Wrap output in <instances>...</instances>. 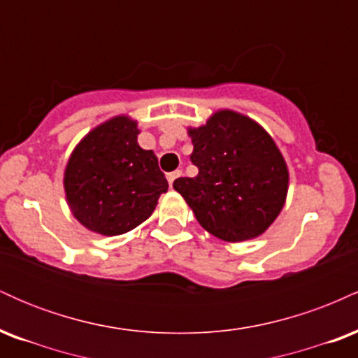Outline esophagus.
<instances>
[{
  "instance_id": "esophagus-1",
  "label": "esophagus",
  "mask_w": 358,
  "mask_h": 358,
  "mask_svg": "<svg viewBox=\"0 0 358 358\" xmlns=\"http://www.w3.org/2000/svg\"><path fill=\"white\" fill-rule=\"evenodd\" d=\"M178 176H182V170L171 171V173H168V175H166V178H168V183H170V187H173V182H175L176 178H178Z\"/></svg>"
}]
</instances>
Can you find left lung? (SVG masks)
<instances>
[{"instance_id": "1", "label": "left lung", "mask_w": 358, "mask_h": 358, "mask_svg": "<svg viewBox=\"0 0 358 358\" xmlns=\"http://www.w3.org/2000/svg\"><path fill=\"white\" fill-rule=\"evenodd\" d=\"M188 134L199 175L176 178L175 190L205 231L219 239L261 236L279 215L287 192V168L273 138L232 110L213 114Z\"/></svg>"}]
</instances>
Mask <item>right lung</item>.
<instances>
[{"mask_svg": "<svg viewBox=\"0 0 358 358\" xmlns=\"http://www.w3.org/2000/svg\"><path fill=\"white\" fill-rule=\"evenodd\" d=\"M136 122H104L73 150L65 168V193L76 219L89 231L119 236L155 210L168 182L151 150L138 145Z\"/></svg>", "mask_w": 358, "mask_h": 358, "instance_id": "1", "label": "right lung"}]
</instances>
